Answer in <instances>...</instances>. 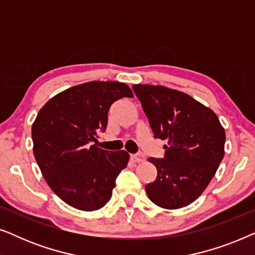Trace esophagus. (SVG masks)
<instances>
[{"label":"esophagus","mask_w":255,"mask_h":255,"mask_svg":"<svg viewBox=\"0 0 255 255\" xmlns=\"http://www.w3.org/2000/svg\"><path fill=\"white\" fill-rule=\"evenodd\" d=\"M130 160L131 161H133V162H141V161H144L145 160V156H144V154H142V153H137V154H131L130 155Z\"/></svg>","instance_id":"34e87169"}]
</instances>
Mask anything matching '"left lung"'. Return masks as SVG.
Here are the masks:
<instances>
[{"label":"left lung","mask_w":255,"mask_h":255,"mask_svg":"<svg viewBox=\"0 0 255 255\" xmlns=\"http://www.w3.org/2000/svg\"><path fill=\"white\" fill-rule=\"evenodd\" d=\"M132 89L154 138L167 140L163 158L148 159L158 175L146 184V193L158 207H186L203 193L222 162L224 128L214 111L179 90L149 85Z\"/></svg>","instance_id":"obj_1"}]
</instances>
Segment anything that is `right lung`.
<instances>
[{"label":"right lung","mask_w":255,"mask_h":255,"mask_svg":"<svg viewBox=\"0 0 255 255\" xmlns=\"http://www.w3.org/2000/svg\"><path fill=\"white\" fill-rule=\"evenodd\" d=\"M125 83L92 81L58 94L41 108L32 125L33 154L52 190L71 207L101 209L128 165L125 151H106L97 142L111 104L132 97Z\"/></svg>","instance_id":"1"}]
</instances>
